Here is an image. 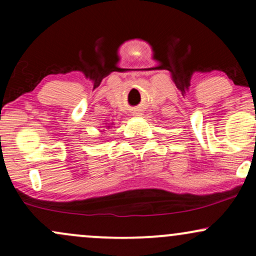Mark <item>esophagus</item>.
I'll return each instance as SVG.
<instances>
[{"instance_id": "esophagus-1", "label": "esophagus", "mask_w": 256, "mask_h": 256, "mask_svg": "<svg viewBox=\"0 0 256 256\" xmlns=\"http://www.w3.org/2000/svg\"><path fill=\"white\" fill-rule=\"evenodd\" d=\"M134 116H142V113H140V112H136V113H134Z\"/></svg>"}]
</instances>
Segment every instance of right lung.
Segmentation results:
<instances>
[{
  "label": "right lung",
  "mask_w": 256,
  "mask_h": 256,
  "mask_svg": "<svg viewBox=\"0 0 256 256\" xmlns=\"http://www.w3.org/2000/svg\"><path fill=\"white\" fill-rule=\"evenodd\" d=\"M107 128H110V126H107Z\"/></svg>",
  "instance_id": "right-lung-1"
}]
</instances>
